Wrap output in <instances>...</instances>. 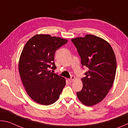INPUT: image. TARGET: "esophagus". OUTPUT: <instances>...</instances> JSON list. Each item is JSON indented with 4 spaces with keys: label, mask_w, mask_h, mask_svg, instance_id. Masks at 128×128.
I'll list each match as a JSON object with an SVG mask.
<instances>
[{
    "label": "esophagus",
    "mask_w": 128,
    "mask_h": 128,
    "mask_svg": "<svg viewBox=\"0 0 128 128\" xmlns=\"http://www.w3.org/2000/svg\"><path fill=\"white\" fill-rule=\"evenodd\" d=\"M74 80H76V77L74 76H72V77H71L70 78L68 79V81L70 82H73L74 81Z\"/></svg>",
    "instance_id": "obj_1"
}]
</instances>
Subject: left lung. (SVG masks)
<instances>
[{
  "label": "left lung",
  "mask_w": 128,
  "mask_h": 128,
  "mask_svg": "<svg viewBox=\"0 0 128 128\" xmlns=\"http://www.w3.org/2000/svg\"><path fill=\"white\" fill-rule=\"evenodd\" d=\"M81 56V64L88 68L82 78V90L77 92L80 101L86 106L100 103L113 85L116 59L111 45L104 39L92 34L71 40Z\"/></svg>",
  "instance_id": "left-lung-1"
}]
</instances>
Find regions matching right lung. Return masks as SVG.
Listing matches in <instances>:
<instances>
[{
	"instance_id": "add662e5",
	"label": "right lung",
	"mask_w": 128,
	"mask_h": 128,
	"mask_svg": "<svg viewBox=\"0 0 128 128\" xmlns=\"http://www.w3.org/2000/svg\"><path fill=\"white\" fill-rule=\"evenodd\" d=\"M68 40L48 34H36L26 43L18 62V71L26 92L42 105H50L59 99L66 78L51 72L55 69L54 55Z\"/></svg>"
}]
</instances>
